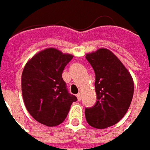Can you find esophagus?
Instances as JSON below:
<instances>
[{
    "label": "esophagus",
    "instance_id": "1",
    "mask_svg": "<svg viewBox=\"0 0 150 150\" xmlns=\"http://www.w3.org/2000/svg\"><path fill=\"white\" fill-rule=\"evenodd\" d=\"M77 98H78V100H79V101H81V98H82V96H81V94H80V93H79V94H77Z\"/></svg>",
    "mask_w": 150,
    "mask_h": 150
}]
</instances>
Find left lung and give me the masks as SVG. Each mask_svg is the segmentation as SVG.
<instances>
[{
    "mask_svg": "<svg viewBox=\"0 0 150 150\" xmlns=\"http://www.w3.org/2000/svg\"><path fill=\"white\" fill-rule=\"evenodd\" d=\"M95 75L97 102L85 108L87 122L104 129L118 122L126 114L134 93V82L130 73L110 50L100 48L85 56Z\"/></svg>",
    "mask_w": 150,
    "mask_h": 150,
    "instance_id": "8db88e82",
    "label": "left lung"
}]
</instances>
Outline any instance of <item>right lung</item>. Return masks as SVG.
<instances>
[{"instance_id":"add662e5","label":"right lung","mask_w":150,"mask_h":150,"mask_svg":"<svg viewBox=\"0 0 150 150\" xmlns=\"http://www.w3.org/2000/svg\"><path fill=\"white\" fill-rule=\"evenodd\" d=\"M73 56L55 48L35 54L23 69L22 97L30 115L47 126L64 122L70 107L78 99L67 91L62 72Z\"/></svg>"}]
</instances>
